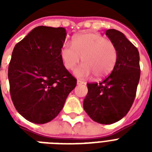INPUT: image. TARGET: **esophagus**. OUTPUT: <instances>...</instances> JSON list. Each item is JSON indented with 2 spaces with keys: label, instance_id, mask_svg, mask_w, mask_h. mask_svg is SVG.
<instances>
[{
  "label": "esophagus",
  "instance_id": "1",
  "mask_svg": "<svg viewBox=\"0 0 152 152\" xmlns=\"http://www.w3.org/2000/svg\"><path fill=\"white\" fill-rule=\"evenodd\" d=\"M84 82L82 80H77V84H84Z\"/></svg>",
  "mask_w": 152,
  "mask_h": 152
}]
</instances>
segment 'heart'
<instances>
[{"mask_svg":"<svg viewBox=\"0 0 152 152\" xmlns=\"http://www.w3.org/2000/svg\"><path fill=\"white\" fill-rule=\"evenodd\" d=\"M64 68L72 70L82 57L83 64L75 71L80 77L94 75L96 79L106 77L115 67L118 57V48L113 42L95 33H84L72 39V46L65 43L61 50Z\"/></svg>","mask_w":152,"mask_h":152,"instance_id":"obj_1","label":"heart"}]
</instances>
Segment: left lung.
<instances>
[{"label": "left lung", "mask_w": 152, "mask_h": 152, "mask_svg": "<svg viewBox=\"0 0 152 152\" xmlns=\"http://www.w3.org/2000/svg\"><path fill=\"white\" fill-rule=\"evenodd\" d=\"M118 51V61L110 75L100 83H87L88 92L83 109L93 121L109 125L125 117L134 102L140 76V54L125 34L115 29L106 31Z\"/></svg>", "instance_id": "8db88e82"}]
</instances>
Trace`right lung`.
<instances>
[{
  "instance_id": "1",
  "label": "right lung",
  "mask_w": 152,
  "mask_h": 152,
  "mask_svg": "<svg viewBox=\"0 0 152 152\" xmlns=\"http://www.w3.org/2000/svg\"><path fill=\"white\" fill-rule=\"evenodd\" d=\"M65 38L63 27L39 26L13 49L8 72L11 98L31 122L45 124L56 118L76 87V79L61 57Z\"/></svg>"
}]
</instances>
